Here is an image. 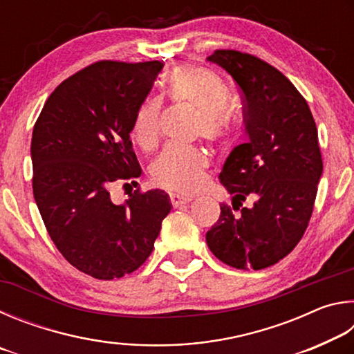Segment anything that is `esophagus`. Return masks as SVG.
<instances>
[{
	"instance_id": "1",
	"label": "esophagus",
	"mask_w": 354,
	"mask_h": 354,
	"mask_svg": "<svg viewBox=\"0 0 354 354\" xmlns=\"http://www.w3.org/2000/svg\"><path fill=\"white\" fill-rule=\"evenodd\" d=\"M192 198H189V196H183V195H178V194H171L170 195V203L173 207H181L184 205H187V203H190Z\"/></svg>"
}]
</instances>
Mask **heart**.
<instances>
[{
    "instance_id": "1",
    "label": "heart",
    "mask_w": 354,
    "mask_h": 354,
    "mask_svg": "<svg viewBox=\"0 0 354 354\" xmlns=\"http://www.w3.org/2000/svg\"><path fill=\"white\" fill-rule=\"evenodd\" d=\"M165 93L171 103L187 104L196 109L194 136H201L212 145H223L234 128L230 111V91L212 70L184 64L173 68L167 77ZM162 100L147 97L137 107L133 122V137L143 151L151 153L160 140ZM207 156L196 147H167L151 165V179L165 190L192 194L206 178Z\"/></svg>"
}]
</instances>
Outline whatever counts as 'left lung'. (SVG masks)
<instances>
[{"label": "left lung", "mask_w": 354, "mask_h": 354, "mask_svg": "<svg viewBox=\"0 0 354 354\" xmlns=\"http://www.w3.org/2000/svg\"><path fill=\"white\" fill-rule=\"evenodd\" d=\"M207 59L239 86L250 140L232 149L220 173L234 198L232 207L220 205L206 242L226 266L262 270L289 254L309 225L323 171L319 134L306 100L273 65L236 50ZM248 198L254 206L243 208Z\"/></svg>", "instance_id": "obj_1"}]
</instances>
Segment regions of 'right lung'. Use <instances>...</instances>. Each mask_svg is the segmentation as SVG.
<instances>
[{
  "instance_id": "obj_1",
  "label": "right lung",
  "mask_w": 354,
  "mask_h": 354,
  "mask_svg": "<svg viewBox=\"0 0 354 354\" xmlns=\"http://www.w3.org/2000/svg\"><path fill=\"white\" fill-rule=\"evenodd\" d=\"M162 62L100 61L55 88L34 124L32 192L48 234L77 270L97 279L133 273L148 259L171 205L164 190H134L124 205L111 185H137L129 139L137 107Z\"/></svg>"
}]
</instances>
